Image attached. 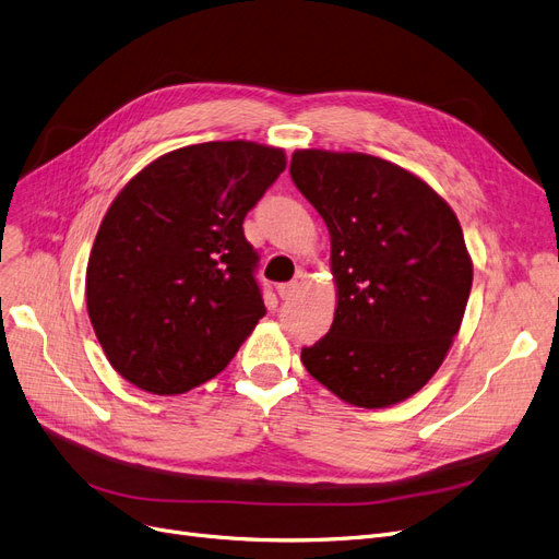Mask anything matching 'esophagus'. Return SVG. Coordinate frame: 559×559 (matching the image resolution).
<instances>
[{"label": "esophagus", "mask_w": 559, "mask_h": 559, "mask_svg": "<svg viewBox=\"0 0 559 559\" xmlns=\"http://www.w3.org/2000/svg\"><path fill=\"white\" fill-rule=\"evenodd\" d=\"M299 293V283H281L278 285V297L281 299H295Z\"/></svg>", "instance_id": "obj_1"}]
</instances>
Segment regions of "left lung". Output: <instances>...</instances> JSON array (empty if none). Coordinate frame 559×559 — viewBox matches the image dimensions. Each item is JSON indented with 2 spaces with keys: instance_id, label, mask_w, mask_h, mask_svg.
Wrapping results in <instances>:
<instances>
[{
  "instance_id": "1",
  "label": "left lung",
  "mask_w": 559,
  "mask_h": 559,
  "mask_svg": "<svg viewBox=\"0 0 559 559\" xmlns=\"http://www.w3.org/2000/svg\"><path fill=\"white\" fill-rule=\"evenodd\" d=\"M290 175L332 237L336 313L301 349L341 401L389 407L438 373L472 290L461 223L430 186L378 156L297 150Z\"/></svg>"
}]
</instances>
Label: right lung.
Wrapping results in <instances>:
<instances>
[{
	"instance_id": "obj_1",
	"label": "right lung",
	"mask_w": 559,
	"mask_h": 559,
	"mask_svg": "<svg viewBox=\"0 0 559 559\" xmlns=\"http://www.w3.org/2000/svg\"><path fill=\"white\" fill-rule=\"evenodd\" d=\"M285 170L248 140L163 154L112 200L87 262V313L117 373L156 396L216 378L266 313L243 218Z\"/></svg>"
}]
</instances>
